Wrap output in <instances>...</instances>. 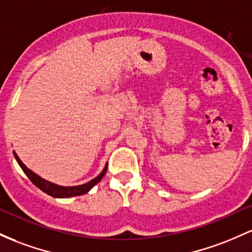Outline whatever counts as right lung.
Returning a JSON list of instances; mask_svg holds the SVG:
<instances>
[{
    "label": "right lung",
    "instance_id": "add662e5",
    "mask_svg": "<svg viewBox=\"0 0 252 252\" xmlns=\"http://www.w3.org/2000/svg\"><path fill=\"white\" fill-rule=\"evenodd\" d=\"M14 157H15L16 161H18V164L20 165V167L23 168L24 172L26 173V176L30 178V181H31L32 183L35 185V187L39 188L41 191L48 193V195L52 196V197L64 198V197H71V196L84 195V193L90 191V190L92 189V188L94 187L96 183H99V182H100V179L105 176V173H106V170H107V164H106L105 165L103 172H101L100 175H99L98 177H95L94 179H92V181L88 182V183H86V184L76 185V187H60V185H57V184L50 183V182L45 181V179L40 178L39 176L35 175L34 172H32L30 168H27L26 166H25V164L21 161L20 158L16 156V153H14Z\"/></svg>",
    "mask_w": 252,
    "mask_h": 252
}]
</instances>
